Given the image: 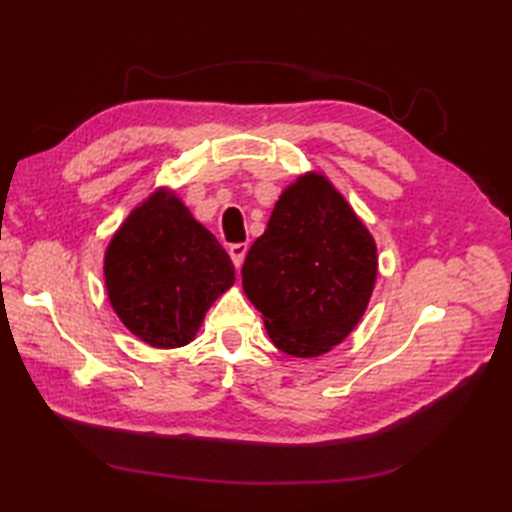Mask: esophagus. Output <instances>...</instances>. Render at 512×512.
Listing matches in <instances>:
<instances>
[{
    "mask_svg": "<svg viewBox=\"0 0 512 512\" xmlns=\"http://www.w3.org/2000/svg\"><path fill=\"white\" fill-rule=\"evenodd\" d=\"M246 253H248V244H246V242H237V244H231V246H228V255H231L233 264H235L237 268L244 264V257H246Z\"/></svg>",
    "mask_w": 512,
    "mask_h": 512,
    "instance_id": "obj_1",
    "label": "esophagus"
}]
</instances>
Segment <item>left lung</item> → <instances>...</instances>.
<instances>
[{"label":"left lung","mask_w":512,"mask_h":512,"mask_svg":"<svg viewBox=\"0 0 512 512\" xmlns=\"http://www.w3.org/2000/svg\"><path fill=\"white\" fill-rule=\"evenodd\" d=\"M376 244L319 173L279 195L250 246L242 284L281 352L308 358L339 345L363 317L376 281Z\"/></svg>","instance_id":"8db88e82"}]
</instances>
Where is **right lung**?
<instances>
[{
    "label": "right lung",
    "mask_w": 512,
    "mask_h": 512,
    "mask_svg": "<svg viewBox=\"0 0 512 512\" xmlns=\"http://www.w3.org/2000/svg\"><path fill=\"white\" fill-rule=\"evenodd\" d=\"M235 268L211 231L169 191L127 217L107 246L105 286L118 317L154 347L193 341Z\"/></svg>",
    "instance_id": "add662e5"
}]
</instances>
